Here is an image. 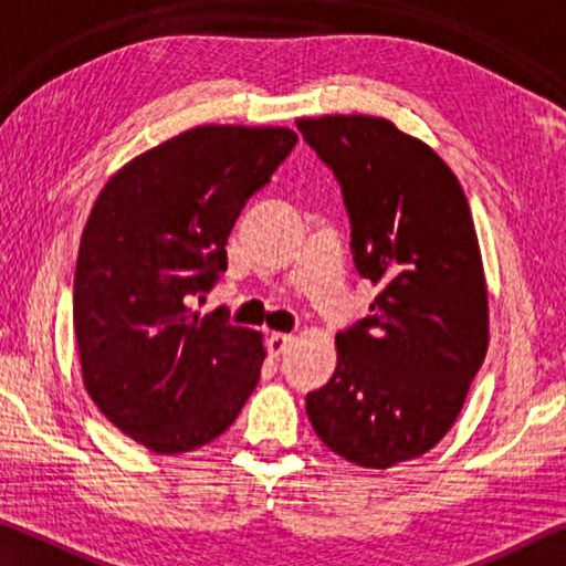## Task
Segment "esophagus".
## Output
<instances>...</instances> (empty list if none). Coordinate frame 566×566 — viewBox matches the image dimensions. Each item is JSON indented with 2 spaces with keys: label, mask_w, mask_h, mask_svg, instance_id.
<instances>
[{
  "label": "esophagus",
  "mask_w": 566,
  "mask_h": 566,
  "mask_svg": "<svg viewBox=\"0 0 566 566\" xmlns=\"http://www.w3.org/2000/svg\"><path fill=\"white\" fill-rule=\"evenodd\" d=\"M292 342H294V337L292 334H272L270 339H266V349H270V357H282V354L292 347Z\"/></svg>",
  "instance_id": "34e87169"
}]
</instances>
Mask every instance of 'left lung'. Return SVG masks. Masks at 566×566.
I'll return each instance as SVG.
<instances>
[{"instance_id": "obj_1", "label": "left lung", "mask_w": 566, "mask_h": 566, "mask_svg": "<svg viewBox=\"0 0 566 566\" xmlns=\"http://www.w3.org/2000/svg\"><path fill=\"white\" fill-rule=\"evenodd\" d=\"M352 219L371 314L337 334V369L306 395L314 432L352 464L389 469L442 442L490 347L482 252L464 189L444 159L395 122L302 117Z\"/></svg>"}]
</instances>
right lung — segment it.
Returning a JSON list of instances; mask_svg holds the SVG:
<instances>
[{
	"label": "right lung",
	"instance_id": "1",
	"mask_svg": "<svg viewBox=\"0 0 566 566\" xmlns=\"http://www.w3.org/2000/svg\"><path fill=\"white\" fill-rule=\"evenodd\" d=\"M296 145L286 127L205 124L127 161L94 202L74 272L82 381L114 427L157 454L212 442L266 357L262 334L191 312L227 270L247 199Z\"/></svg>",
	"mask_w": 566,
	"mask_h": 566
}]
</instances>
